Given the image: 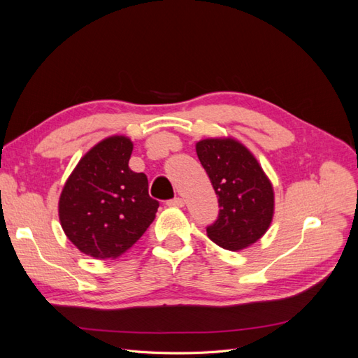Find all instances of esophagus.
I'll list each match as a JSON object with an SVG mask.
<instances>
[{
	"mask_svg": "<svg viewBox=\"0 0 358 358\" xmlns=\"http://www.w3.org/2000/svg\"><path fill=\"white\" fill-rule=\"evenodd\" d=\"M183 204H185V203H183V199H180V197H175V199H171V200L167 201V206H173V208H182Z\"/></svg>",
	"mask_w": 358,
	"mask_h": 358,
	"instance_id": "1",
	"label": "esophagus"
}]
</instances>
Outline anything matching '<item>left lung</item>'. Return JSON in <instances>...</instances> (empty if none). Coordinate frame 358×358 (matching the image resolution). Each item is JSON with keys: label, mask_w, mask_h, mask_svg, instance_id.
<instances>
[{"label": "left lung", "mask_w": 358, "mask_h": 358, "mask_svg": "<svg viewBox=\"0 0 358 358\" xmlns=\"http://www.w3.org/2000/svg\"><path fill=\"white\" fill-rule=\"evenodd\" d=\"M197 157L218 196V220L209 225V239L241 251L262 239L273 220L275 194L257 158L237 140L204 138Z\"/></svg>", "instance_id": "1"}]
</instances>
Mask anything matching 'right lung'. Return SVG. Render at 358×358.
Returning a JSON list of instances; mask_svg holds the SVG:
<instances>
[{"instance_id": "add662e5", "label": "right lung", "mask_w": 358, "mask_h": 358, "mask_svg": "<svg viewBox=\"0 0 358 358\" xmlns=\"http://www.w3.org/2000/svg\"><path fill=\"white\" fill-rule=\"evenodd\" d=\"M133 142L101 140L86 152L62 188L58 212L64 233L80 252L99 259L127 252L155 220L159 203L148 178L128 167Z\"/></svg>"}]
</instances>
